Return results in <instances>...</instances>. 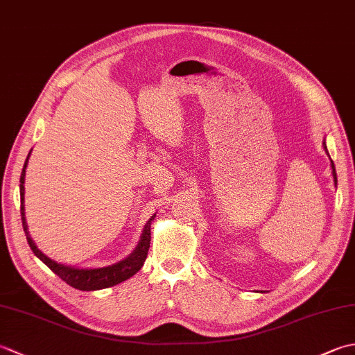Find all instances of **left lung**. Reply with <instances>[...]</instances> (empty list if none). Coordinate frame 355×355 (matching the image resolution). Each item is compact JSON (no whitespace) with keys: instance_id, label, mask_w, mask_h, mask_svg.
Masks as SVG:
<instances>
[{"instance_id":"left-lung-1","label":"left lung","mask_w":355,"mask_h":355,"mask_svg":"<svg viewBox=\"0 0 355 355\" xmlns=\"http://www.w3.org/2000/svg\"><path fill=\"white\" fill-rule=\"evenodd\" d=\"M325 150H327V146H325ZM327 154H328V150H327ZM331 168H333V177H334V183L337 184V173H336V168H334V163H333V160H331Z\"/></svg>"}]
</instances>
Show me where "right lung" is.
Instances as JSON below:
<instances>
[{
  "label": "right lung",
  "mask_w": 355,
  "mask_h": 355,
  "mask_svg": "<svg viewBox=\"0 0 355 355\" xmlns=\"http://www.w3.org/2000/svg\"><path fill=\"white\" fill-rule=\"evenodd\" d=\"M28 157H30V154L27 155V160L24 163V168H22L21 178H19V183H21L19 184L21 220H22V229H24V232H26L27 243L37 258H40L45 263V266H47L53 271V273H56L59 277H61L64 282H67L69 285H71L73 288H78L80 291H94V290L108 288V286H114L137 273L148 258V250H149V244H150V221L154 220L155 215L146 223L145 229H143V233H141L140 243L137 247H135V250L130 256H128L126 259L120 261V262L114 263V266H110V267L92 268V270L67 267V266H62V263H58L55 261H51L50 258H47V256H45L40 250V248L35 245L33 239L30 238L28 232H27L26 215H24V177H26V168H27Z\"/></svg>",
  "instance_id": "1"
}]
</instances>
